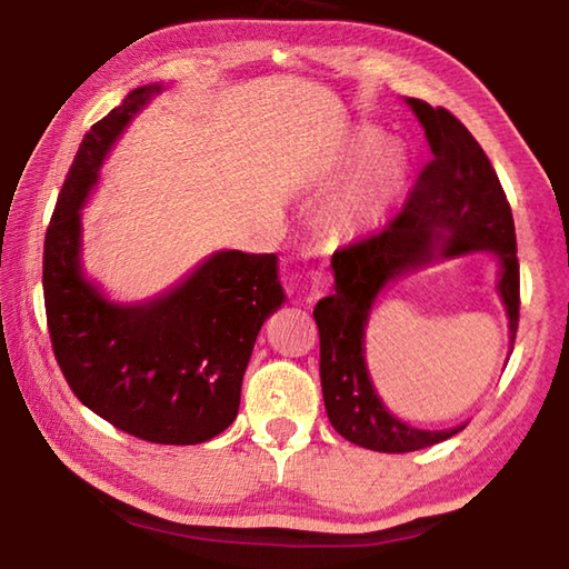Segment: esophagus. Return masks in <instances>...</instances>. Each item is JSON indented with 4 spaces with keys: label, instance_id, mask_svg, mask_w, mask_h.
Here are the masks:
<instances>
[{
    "label": "esophagus",
    "instance_id": "esophagus-1",
    "mask_svg": "<svg viewBox=\"0 0 569 569\" xmlns=\"http://www.w3.org/2000/svg\"><path fill=\"white\" fill-rule=\"evenodd\" d=\"M329 276H323V273H313L311 276V291H308V298H306V301L308 303H311V301H316V298H319V296H323V291H326V288H329Z\"/></svg>",
    "mask_w": 569,
    "mask_h": 569
}]
</instances>
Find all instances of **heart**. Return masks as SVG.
Here are the masks:
<instances>
[{
    "instance_id": "heart-1",
    "label": "heart",
    "mask_w": 569,
    "mask_h": 569,
    "mask_svg": "<svg viewBox=\"0 0 569 569\" xmlns=\"http://www.w3.org/2000/svg\"><path fill=\"white\" fill-rule=\"evenodd\" d=\"M379 142L377 132H361L356 138L353 156L363 158L351 180L331 206V223L341 233H363L383 223L397 203L409 176V156L399 142Z\"/></svg>"
}]
</instances>
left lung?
Returning a JSON list of instances; mask_svg holds the SVG:
<instances>
[{
    "mask_svg": "<svg viewBox=\"0 0 569 569\" xmlns=\"http://www.w3.org/2000/svg\"><path fill=\"white\" fill-rule=\"evenodd\" d=\"M407 102L427 132L435 158L419 172L401 213L381 233L336 250L331 258L336 291L313 308L321 336V389L331 427L351 445L387 455L439 445L461 427L413 429L381 403L369 379L363 339L383 288L435 258L489 250L499 261L497 288L509 316L512 343L519 323L515 220L492 162L449 110L413 98Z\"/></svg>",
    "mask_w": 569,
    "mask_h": 569,
    "instance_id": "8db88e82",
    "label": "left lung"
}]
</instances>
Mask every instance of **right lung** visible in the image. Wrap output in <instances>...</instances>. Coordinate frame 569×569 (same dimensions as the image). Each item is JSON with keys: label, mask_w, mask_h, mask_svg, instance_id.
<instances>
[{"label": "right lung", "mask_w": 569, "mask_h": 569, "mask_svg": "<svg viewBox=\"0 0 569 569\" xmlns=\"http://www.w3.org/2000/svg\"><path fill=\"white\" fill-rule=\"evenodd\" d=\"M160 84L132 90L77 150L44 238V311L54 359L84 407L152 445H200L238 417L263 321L286 301L273 253L218 250L146 303H114L80 263V210L112 142Z\"/></svg>", "instance_id": "obj_1"}]
</instances>
